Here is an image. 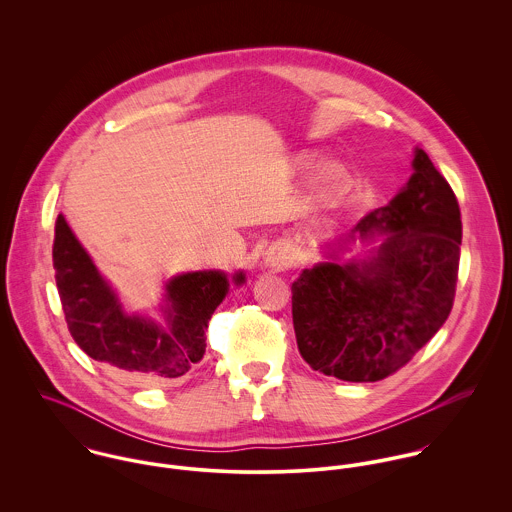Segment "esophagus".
I'll list each match as a JSON object with an SVG mask.
<instances>
[{
  "label": "esophagus",
  "mask_w": 512,
  "mask_h": 512,
  "mask_svg": "<svg viewBox=\"0 0 512 512\" xmlns=\"http://www.w3.org/2000/svg\"><path fill=\"white\" fill-rule=\"evenodd\" d=\"M292 262V254L286 246H276L266 256V266L272 270H286L288 266H292Z\"/></svg>",
  "instance_id": "1"
}]
</instances>
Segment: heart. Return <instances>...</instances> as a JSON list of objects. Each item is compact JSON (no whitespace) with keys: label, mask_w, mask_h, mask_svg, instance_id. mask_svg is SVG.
Segmentation results:
<instances>
[{"label":"heart","mask_w":512,"mask_h":512,"mask_svg":"<svg viewBox=\"0 0 512 512\" xmlns=\"http://www.w3.org/2000/svg\"><path fill=\"white\" fill-rule=\"evenodd\" d=\"M349 187V173L343 165L339 163H331L327 165L315 185V197L319 203L323 205H331L335 203Z\"/></svg>","instance_id":"b5f03b06"}]
</instances>
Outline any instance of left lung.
Instances as JSON below:
<instances>
[{"instance_id": "1", "label": "left lung", "mask_w": 512, "mask_h": 512, "mask_svg": "<svg viewBox=\"0 0 512 512\" xmlns=\"http://www.w3.org/2000/svg\"><path fill=\"white\" fill-rule=\"evenodd\" d=\"M398 195L292 284L297 349L313 370L376 382L406 365L445 323L455 297L461 213L428 153ZM363 243L366 254L344 258Z\"/></svg>"}]
</instances>
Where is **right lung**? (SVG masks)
<instances>
[{
    "instance_id": "1",
    "label": "right lung",
    "mask_w": 512,
    "mask_h": 512,
    "mask_svg": "<svg viewBox=\"0 0 512 512\" xmlns=\"http://www.w3.org/2000/svg\"><path fill=\"white\" fill-rule=\"evenodd\" d=\"M53 266L76 345L138 384L173 380L197 365L205 355V331L215 309L230 284L246 282L244 272L232 278L220 270L179 274L165 284L159 321L128 313L63 215L55 224Z\"/></svg>"
}]
</instances>
